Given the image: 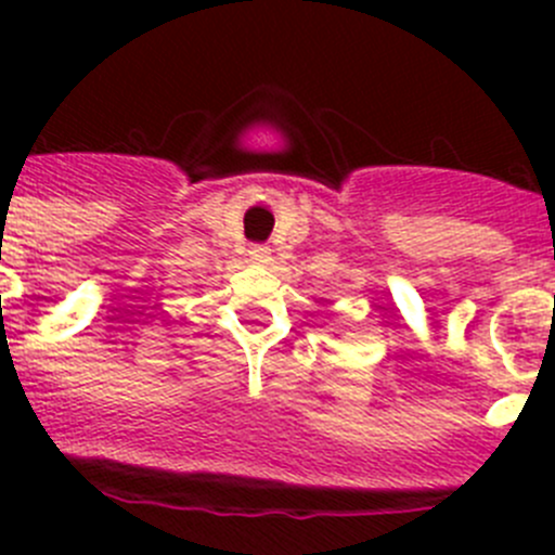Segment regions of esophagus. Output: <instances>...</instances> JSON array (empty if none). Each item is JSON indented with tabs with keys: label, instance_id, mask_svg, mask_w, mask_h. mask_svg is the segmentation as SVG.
<instances>
[{
	"label": "esophagus",
	"instance_id": "1",
	"mask_svg": "<svg viewBox=\"0 0 555 555\" xmlns=\"http://www.w3.org/2000/svg\"><path fill=\"white\" fill-rule=\"evenodd\" d=\"M249 260L257 262V266H266V262H271V249L262 244L249 246Z\"/></svg>",
	"mask_w": 555,
	"mask_h": 555
}]
</instances>
